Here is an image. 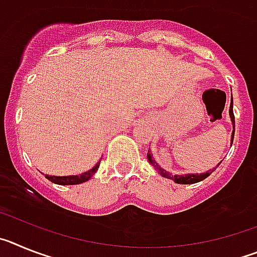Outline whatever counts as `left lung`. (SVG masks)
<instances>
[{"instance_id":"obj_1","label":"left lung","mask_w":257,"mask_h":257,"mask_svg":"<svg viewBox=\"0 0 257 257\" xmlns=\"http://www.w3.org/2000/svg\"><path fill=\"white\" fill-rule=\"evenodd\" d=\"M229 115H230V121H231V124H233V133H231V139H230V144H233V139H234V130H235V121H234V114H233V97H231V101H230V106H229ZM147 158H148V162L151 163L152 166L154 167V170H156L158 174H161L163 176V178H167V179H171V180H174L175 183L178 184H194V183H199V181L205 180L206 178H208L211 174H212L215 170L217 169V166L220 165L221 162L217 163L213 169H210L208 171L206 172H202V174H184V175H172L171 172L166 171L165 169H162L160 165H158V162H156V160H154L153 154L151 153V151H148V153H147Z\"/></svg>"}]
</instances>
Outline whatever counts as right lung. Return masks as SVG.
Returning a JSON list of instances; mask_svg holds the SVG:
<instances>
[{
  "mask_svg": "<svg viewBox=\"0 0 257 257\" xmlns=\"http://www.w3.org/2000/svg\"><path fill=\"white\" fill-rule=\"evenodd\" d=\"M100 161H99L92 169H90L86 172H82L81 175H69V176H49V175H45V176H46V179H49L50 181L59 184V185H76V184H82L92 178V175L97 171L99 166H100Z\"/></svg>",
  "mask_w": 257,
  "mask_h": 257,
  "instance_id": "right-lung-1",
  "label": "right lung"
}]
</instances>
